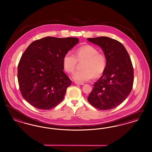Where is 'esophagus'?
Instances as JSON below:
<instances>
[{
    "mask_svg": "<svg viewBox=\"0 0 152 152\" xmlns=\"http://www.w3.org/2000/svg\"><path fill=\"white\" fill-rule=\"evenodd\" d=\"M75 83H76V85H84L83 83H79V82H77V81H75Z\"/></svg>",
    "mask_w": 152,
    "mask_h": 152,
    "instance_id": "34e87169",
    "label": "esophagus"
}]
</instances>
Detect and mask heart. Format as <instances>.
<instances>
[{"label": "heart", "mask_w": 152, "mask_h": 152, "mask_svg": "<svg viewBox=\"0 0 152 152\" xmlns=\"http://www.w3.org/2000/svg\"><path fill=\"white\" fill-rule=\"evenodd\" d=\"M85 60L83 63V69L76 71L73 78L79 83H83L91 80L94 76H100L106 69V58L103 53L99 52L95 47L90 45L81 46L75 51V55L71 51L65 53L63 58L64 69L69 74L73 73L76 69L77 61Z\"/></svg>", "instance_id": "1"}]
</instances>
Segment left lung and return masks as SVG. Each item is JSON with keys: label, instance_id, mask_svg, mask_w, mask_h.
Returning <instances> with one entry per match:
<instances>
[{"label": "left lung", "instance_id": "left-lung-1", "mask_svg": "<svg viewBox=\"0 0 152 152\" xmlns=\"http://www.w3.org/2000/svg\"><path fill=\"white\" fill-rule=\"evenodd\" d=\"M87 39L101 47L107 61L106 69L94 84L88 101L101 110L114 109L124 101L133 88L134 70L130 57L124 46L116 39L107 37Z\"/></svg>", "mask_w": 152, "mask_h": 152}]
</instances>
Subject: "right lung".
<instances>
[{"label":"right lung","instance_id":"add662e5","mask_svg":"<svg viewBox=\"0 0 152 152\" xmlns=\"http://www.w3.org/2000/svg\"><path fill=\"white\" fill-rule=\"evenodd\" d=\"M78 41L77 38L46 37L28 47L19 62L18 81L29 104L50 110L64 100L71 81L63 71V58Z\"/></svg>","mask_w":152,"mask_h":152}]
</instances>
